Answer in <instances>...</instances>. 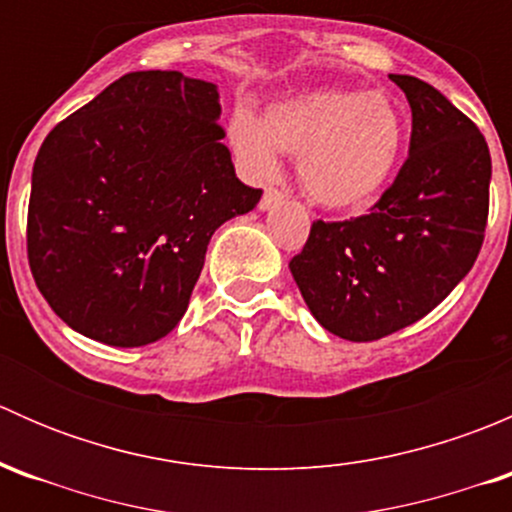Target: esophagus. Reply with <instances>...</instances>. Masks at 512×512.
<instances>
[{"instance_id": "34e87169", "label": "esophagus", "mask_w": 512, "mask_h": 512, "mask_svg": "<svg viewBox=\"0 0 512 512\" xmlns=\"http://www.w3.org/2000/svg\"><path fill=\"white\" fill-rule=\"evenodd\" d=\"M282 200H285V195H282L280 190H277V188H267L265 195H262V200H260V210L275 208V205H280Z\"/></svg>"}]
</instances>
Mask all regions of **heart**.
<instances>
[{
    "label": "heart",
    "mask_w": 512,
    "mask_h": 512,
    "mask_svg": "<svg viewBox=\"0 0 512 512\" xmlns=\"http://www.w3.org/2000/svg\"><path fill=\"white\" fill-rule=\"evenodd\" d=\"M230 143L252 178L277 173V151L297 156V178L329 210L366 205L384 190L406 143V123L384 91L319 89L272 103L265 118L232 116Z\"/></svg>",
    "instance_id": "b5f03b06"
}]
</instances>
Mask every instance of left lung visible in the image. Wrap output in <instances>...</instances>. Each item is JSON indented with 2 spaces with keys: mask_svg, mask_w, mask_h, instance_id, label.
Here are the masks:
<instances>
[{
  "mask_svg": "<svg viewBox=\"0 0 512 512\" xmlns=\"http://www.w3.org/2000/svg\"><path fill=\"white\" fill-rule=\"evenodd\" d=\"M391 81L411 106L409 158L369 213L317 220L289 260L314 319L349 342H374L426 317L471 272L488 223L483 133L426 81Z\"/></svg>",
  "mask_w": 512,
  "mask_h": 512,
  "instance_id": "obj_1",
  "label": "left lung"
}]
</instances>
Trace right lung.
<instances>
[{"label":"right lung","mask_w":512,"mask_h":512,"mask_svg":"<svg viewBox=\"0 0 512 512\" xmlns=\"http://www.w3.org/2000/svg\"><path fill=\"white\" fill-rule=\"evenodd\" d=\"M220 113L210 81L133 71L44 138L27 255L71 329L146 347L183 319L213 232L262 198L235 175Z\"/></svg>","instance_id":"add662e5"}]
</instances>
